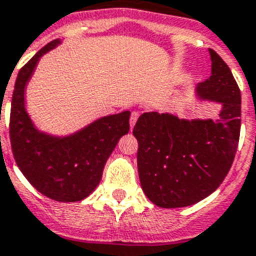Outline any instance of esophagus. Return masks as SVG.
<instances>
[{
    "instance_id": "obj_1",
    "label": "esophagus",
    "mask_w": 256,
    "mask_h": 256,
    "mask_svg": "<svg viewBox=\"0 0 256 256\" xmlns=\"http://www.w3.org/2000/svg\"><path fill=\"white\" fill-rule=\"evenodd\" d=\"M138 116H140V112H138V111H132V115H130V128H134V124H136Z\"/></svg>"
}]
</instances>
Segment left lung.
Returning a JSON list of instances; mask_svg holds the SVG:
<instances>
[{"mask_svg":"<svg viewBox=\"0 0 256 256\" xmlns=\"http://www.w3.org/2000/svg\"><path fill=\"white\" fill-rule=\"evenodd\" d=\"M212 75L198 86L200 96L223 104L216 120H184L170 114H142L132 134L138 141V174L150 202L162 208L196 204L223 182L240 136V90L214 50Z\"/></svg>","mask_w":256,"mask_h":256,"instance_id":"obj_1","label":"left lung"}]
</instances>
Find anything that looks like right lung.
<instances>
[{"mask_svg": "<svg viewBox=\"0 0 256 256\" xmlns=\"http://www.w3.org/2000/svg\"><path fill=\"white\" fill-rule=\"evenodd\" d=\"M48 42L17 75L12 96L9 136L13 157L26 180L48 198L80 202L96 188L104 164L120 138L130 130V111L104 116L67 138H54L33 128L24 107V88L38 58L58 46Z\"/></svg>", "mask_w": 256, "mask_h": 256, "instance_id": "add662e5", "label": "right lung"}]
</instances>
